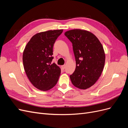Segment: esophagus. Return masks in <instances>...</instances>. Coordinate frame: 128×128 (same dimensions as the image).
<instances>
[{
  "label": "esophagus",
  "mask_w": 128,
  "mask_h": 128,
  "mask_svg": "<svg viewBox=\"0 0 128 128\" xmlns=\"http://www.w3.org/2000/svg\"><path fill=\"white\" fill-rule=\"evenodd\" d=\"M61 68L62 69V70H64V69H65V67H66V65H62V66H61Z\"/></svg>",
  "instance_id": "esophagus-1"
}]
</instances>
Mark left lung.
Segmentation results:
<instances>
[{
  "label": "left lung",
  "instance_id": "left-lung-1",
  "mask_svg": "<svg viewBox=\"0 0 128 128\" xmlns=\"http://www.w3.org/2000/svg\"><path fill=\"white\" fill-rule=\"evenodd\" d=\"M64 35L72 44L76 69L70 75L72 84L80 89L88 88L99 79L105 62L102 45L94 34L86 30L73 29Z\"/></svg>",
  "mask_w": 128,
  "mask_h": 128
}]
</instances>
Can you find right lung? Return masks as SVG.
I'll use <instances>...</instances> for the list:
<instances>
[{"label":"right lung","mask_w":128,"mask_h":128,"mask_svg":"<svg viewBox=\"0 0 128 128\" xmlns=\"http://www.w3.org/2000/svg\"><path fill=\"white\" fill-rule=\"evenodd\" d=\"M63 30L38 33L27 43L23 53L25 72L33 86L42 91L54 86L61 74L60 67L51 64L54 44Z\"/></svg>","instance_id":"right-lung-1"}]
</instances>
